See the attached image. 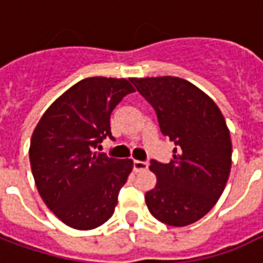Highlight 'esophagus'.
Returning a JSON list of instances; mask_svg holds the SVG:
<instances>
[{"label": "esophagus", "mask_w": 263, "mask_h": 263, "mask_svg": "<svg viewBox=\"0 0 263 263\" xmlns=\"http://www.w3.org/2000/svg\"><path fill=\"white\" fill-rule=\"evenodd\" d=\"M149 163L148 162H143V160H134V171L141 172L148 169Z\"/></svg>", "instance_id": "obj_1"}]
</instances>
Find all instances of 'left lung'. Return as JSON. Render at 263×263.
<instances>
[{"label": "left lung", "instance_id": "left-lung-1", "mask_svg": "<svg viewBox=\"0 0 263 263\" xmlns=\"http://www.w3.org/2000/svg\"><path fill=\"white\" fill-rule=\"evenodd\" d=\"M175 142L169 163L151 160L158 183L145 194L151 214L172 227L193 224L214 207L231 171L226 120L211 98L179 77L131 79Z\"/></svg>", "mask_w": 263, "mask_h": 263}]
</instances>
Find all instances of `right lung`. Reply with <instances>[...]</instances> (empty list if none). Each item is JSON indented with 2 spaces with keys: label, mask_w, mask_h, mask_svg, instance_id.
I'll return each instance as SVG.
<instances>
[{
  "label": "right lung",
  "mask_w": 263,
  "mask_h": 263,
  "mask_svg": "<svg viewBox=\"0 0 263 263\" xmlns=\"http://www.w3.org/2000/svg\"><path fill=\"white\" fill-rule=\"evenodd\" d=\"M135 91L125 79L88 77L70 87L42 115L29 148L37 192L54 215L76 230H91L114 214L131 159L96 148L111 134L109 118Z\"/></svg>",
  "instance_id": "add662e5"
}]
</instances>
